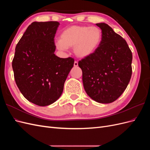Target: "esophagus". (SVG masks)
Listing matches in <instances>:
<instances>
[{
    "mask_svg": "<svg viewBox=\"0 0 150 150\" xmlns=\"http://www.w3.org/2000/svg\"><path fill=\"white\" fill-rule=\"evenodd\" d=\"M78 62L75 61L74 63V67H78Z\"/></svg>",
    "mask_w": 150,
    "mask_h": 150,
    "instance_id": "1",
    "label": "esophagus"
}]
</instances>
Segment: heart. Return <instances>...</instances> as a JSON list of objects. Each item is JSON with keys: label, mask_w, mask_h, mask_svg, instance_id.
<instances>
[{"label": "heart", "mask_w": 150, "mask_h": 150, "mask_svg": "<svg viewBox=\"0 0 150 150\" xmlns=\"http://www.w3.org/2000/svg\"><path fill=\"white\" fill-rule=\"evenodd\" d=\"M101 39L102 33L98 28L74 25L62 32L56 45L60 50L73 47L77 57L85 58L96 51Z\"/></svg>", "instance_id": "obj_1"}]
</instances>
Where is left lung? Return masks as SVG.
Returning a JSON list of instances; mask_svg holds the SVG:
<instances>
[{
	"mask_svg": "<svg viewBox=\"0 0 150 150\" xmlns=\"http://www.w3.org/2000/svg\"><path fill=\"white\" fill-rule=\"evenodd\" d=\"M102 39L91 55L79 61L84 88L100 103L116 101L125 91L132 74V52L126 40L105 23L96 24Z\"/></svg>",
	"mask_w": 150,
	"mask_h": 150,
	"instance_id": "left-lung-1",
	"label": "left lung"
}]
</instances>
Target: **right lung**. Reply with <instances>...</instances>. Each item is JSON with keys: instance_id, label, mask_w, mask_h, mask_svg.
Segmentation results:
<instances>
[{"instance_id": "add662e5", "label": "right lung", "mask_w": 150, "mask_h": 150, "mask_svg": "<svg viewBox=\"0 0 150 150\" xmlns=\"http://www.w3.org/2000/svg\"><path fill=\"white\" fill-rule=\"evenodd\" d=\"M57 21L34 22L16 47L12 60L18 88L28 100L40 106H48L61 96L74 59L55 55L54 37Z\"/></svg>"}]
</instances>
